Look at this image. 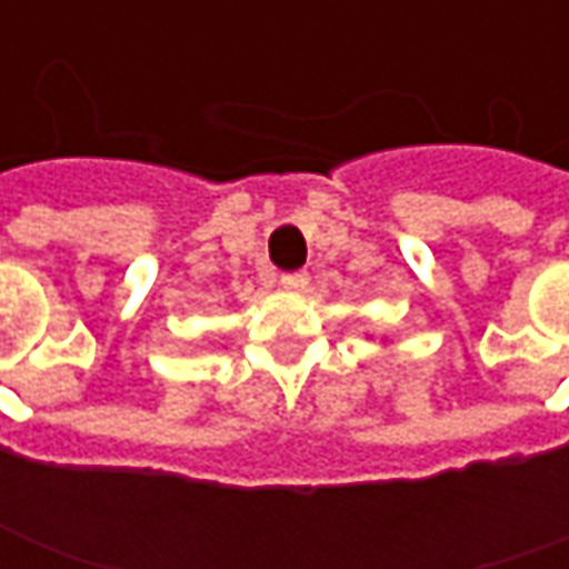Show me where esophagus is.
Listing matches in <instances>:
<instances>
[{
	"mask_svg": "<svg viewBox=\"0 0 569 569\" xmlns=\"http://www.w3.org/2000/svg\"><path fill=\"white\" fill-rule=\"evenodd\" d=\"M308 273L305 271H296V273H283V277H280V286H283V289H289V292H305V289H308Z\"/></svg>",
	"mask_w": 569,
	"mask_h": 569,
	"instance_id": "obj_1",
	"label": "esophagus"
}]
</instances>
